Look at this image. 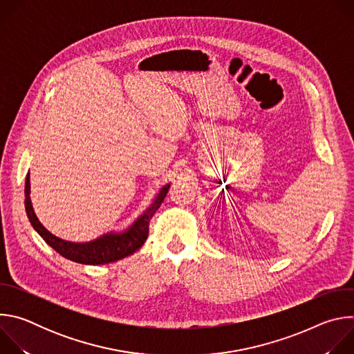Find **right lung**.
<instances>
[{"label": "right lung", "instance_id": "1", "mask_svg": "<svg viewBox=\"0 0 354 354\" xmlns=\"http://www.w3.org/2000/svg\"><path fill=\"white\" fill-rule=\"evenodd\" d=\"M169 190V185H165L158 196L156 197L154 203L151 205L136 221L134 224L126 230L124 232L120 234H106L104 236H100L95 241L85 242V243H75V242H68L57 238L52 232H48L37 220L33 207H32V201H30V180H29V174L26 175V182H25V209L28 218L33 228L39 232V235L46 241L47 245L52 246L56 252L66 259H70L77 263L82 265H105L111 262H116L119 259H123L131 254H134L136 250H138L147 236H148V227H149V220L153 218L156 212L160 209L161 203L164 201L167 193Z\"/></svg>", "mask_w": 354, "mask_h": 354}]
</instances>
